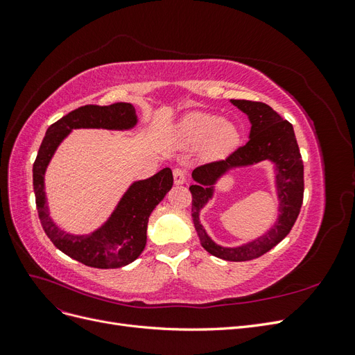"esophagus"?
I'll list each match as a JSON object with an SVG mask.
<instances>
[{"mask_svg": "<svg viewBox=\"0 0 355 355\" xmlns=\"http://www.w3.org/2000/svg\"><path fill=\"white\" fill-rule=\"evenodd\" d=\"M187 178H188V171H187L185 168H182V167H176V168H173V180H175V184H176V185L185 184V182H187Z\"/></svg>", "mask_w": 355, "mask_h": 355, "instance_id": "1", "label": "esophagus"}]
</instances>
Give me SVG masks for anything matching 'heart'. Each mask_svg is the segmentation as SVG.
Wrapping results in <instances>:
<instances>
[{
    "instance_id": "1",
    "label": "heart",
    "mask_w": 355,
    "mask_h": 355,
    "mask_svg": "<svg viewBox=\"0 0 355 355\" xmlns=\"http://www.w3.org/2000/svg\"><path fill=\"white\" fill-rule=\"evenodd\" d=\"M179 136L189 145L207 142L210 154L219 155L230 151L239 142V130L232 123L209 112H192L180 121Z\"/></svg>"
}]
</instances>
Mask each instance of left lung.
Listing matches in <instances>:
<instances>
[{
  "mask_svg": "<svg viewBox=\"0 0 355 355\" xmlns=\"http://www.w3.org/2000/svg\"><path fill=\"white\" fill-rule=\"evenodd\" d=\"M252 123L250 139L225 159L198 166L192 171L197 182L191 185L192 222L201 245L210 254L231 262L252 261L270 252L293 228L304 201V161L295 137L293 125L283 120L270 105L254 101H231ZM263 159L276 163L277 191L281 200V216L275 227L261 239L240 248H222L214 243L199 223V210L212 195V185L230 168L251 165Z\"/></svg>",
  "mask_w": 355,
  "mask_h": 355,
  "instance_id": "left-lung-1",
  "label": "left lung"
}]
</instances>
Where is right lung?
<instances>
[{
	"label": "right lung",
	"instance_id": "right-lung-1",
	"mask_svg": "<svg viewBox=\"0 0 355 355\" xmlns=\"http://www.w3.org/2000/svg\"><path fill=\"white\" fill-rule=\"evenodd\" d=\"M137 123L135 106L118 102L108 106L85 105L51 124L32 167L38 218L42 230L60 252L92 268L110 270L136 261L145 249L149 214L173 185L168 167L153 178L135 182L102 228L90 235H71L60 231L49 216L44 192V173L59 144L72 128H110L127 130Z\"/></svg>",
	"mask_w": 355,
	"mask_h": 355
}]
</instances>
